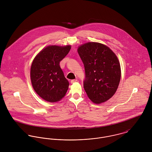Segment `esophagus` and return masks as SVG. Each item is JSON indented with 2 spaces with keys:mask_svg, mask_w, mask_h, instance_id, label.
<instances>
[{
  "mask_svg": "<svg viewBox=\"0 0 152 152\" xmlns=\"http://www.w3.org/2000/svg\"><path fill=\"white\" fill-rule=\"evenodd\" d=\"M77 81V80H76V79H74V80H72L71 81V84H74V83H76Z\"/></svg>",
  "mask_w": 152,
  "mask_h": 152,
  "instance_id": "esophagus-1",
  "label": "esophagus"
}]
</instances>
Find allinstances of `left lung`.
<instances>
[{
	"instance_id": "obj_1",
	"label": "left lung",
	"mask_w": 152,
	"mask_h": 152,
	"mask_svg": "<svg viewBox=\"0 0 152 152\" xmlns=\"http://www.w3.org/2000/svg\"><path fill=\"white\" fill-rule=\"evenodd\" d=\"M85 67L84 88L89 98L95 104L110 99L119 86L121 71L119 60L108 47L89 42L78 49Z\"/></svg>"
}]
</instances>
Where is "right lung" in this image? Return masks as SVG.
<instances>
[{
	"instance_id": "obj_1",
	"label": "right lung",
	"mask_w": 152,
	"mask_h": 152,
	"mask_svg": "<svg viewBox=\"0 0 152 152\" xmlns=\"http://www.w3.org/2000/svg\"><path fill=\"white\" fill-rule=\"evenodd\" d=\"M70 45H50L34 58L30 69L32 86L36 92L45 101L55 102L61 100L68 89L60 62L68 54Z\"/></svg>"
}]
</instances>
